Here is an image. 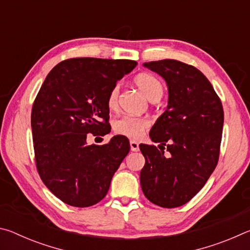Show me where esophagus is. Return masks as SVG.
Returning <instances> with one entry per match:
<instances>
[{"label": "esophagus", "mask_w": 250, "mask_h": 250, "mask_svg": "<svg viewBox=\"0 0 250 250\" xmlns=\"http://www.w3.org/2000/svg\"><path fill=\"white\" fill-rule=\"evenodd\" d=\"M130 147H131V151L133 152H137L139 151V143L134 140H131L130 141Z\"/></svg>", "instance_id": "1"}]
</instances>
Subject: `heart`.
<instances>
[{
    "mask_svg": "<svg viewBox=\"0 0 250 250\" xmlns=\"http://www.w3.org/2000/svg\"><path fill=\"white\" fill-rule=\"evenodd\" d=\"M134 83L143 92V95L151 101L159 100L163 95L162 83L153 75L147 73L139 74L135 76ZM118 97H119V86H115L110 90L107 99V104L110 110H115L118 107ZM149 125L150 122L146 118L125 115L115 120L113 131L126 138L138 139L149 128Z\"/></svg>",
    "mask_w": 250,
    "mask_h": 250,
    "instance_id": "1",
    "label": "heart"
}]
</instances>
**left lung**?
Segmentation results:
<instances>
[{
  "label": "left lung",
  "instance_id": "left-lung-1",
  "mask_svg": "<svg viewBox=\"0 0 250 250\" xmlns=\"http://www.w3.org/2000/svg\"><path fill=\"white\" fill-rule=\"evenodd\" d=\"M143 66L166 80L168 99L167 110L150 131L160 150L140 145L146 159L140 183L150 202L173 208L195 196L217 166L223 105L208 79L195 67L174 59Z\"/></svg>",
  "mask_w": 250,
  "mask_h": 250
}]
</instances>
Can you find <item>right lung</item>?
Segmentation results:
<instances>
[{"instance_id": "1", "label": "right lung", "mask_w": 250, "mask_h": 250, "mask_svg": "<svg viewBox=\"0 0 250 250\" xmlns=\"http://www.w3.org/2000/svg\"><path fill=\"white\" fill-rule=\"evenodd\" d=\"M137 62L71 58L46 77L32 109L37 171L55 196L75 207H88L108 193L112 176L130 151L125 135L107 145H87L88 133L110 132V90Z\"/></svg>"}]
</instances>
